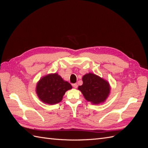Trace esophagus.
<instances>
[{"label":"esophagus","instance_id":"1","mask_svg":"<svg viewBox=\"0 0 148 148\" xmlns=\"http://www.w3.org/2000/svg\"><path fill=\"white\" fill-rule=\"evenodd\" d=\"M72 86H73V88H77L78 84H77V83H75V84H72Z\"/></svg>","mask_w":148,"mask_h":148}]
</instances>
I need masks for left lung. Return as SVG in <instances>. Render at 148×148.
<instances>
[{"label": "left lung", "mask_w": 148, "mask_h": 148, "mask_svg": "<svg viewBox=\"0 0 148 148\" xmlns=\"http://www.w3.org/2000/svg\"><path fill=\"white\" fill-rule=\"evenodd\" d=\"M82 79L83 83L78 89L88 101L98 104L106 99L110 92L108 82L93 73L84 75Z\"/></svg>", "instance_id": "left-lung-1"}]
</instances>
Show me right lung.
Returning a JSON list of instances; mask_svg holds the SVG:
<instances>
[{
  "label": "right lung",
  "instance_id": "add662e5",
  "mask_svg": "<svg viewBox=\"0 0 148 148\" xmlns=\"http://www.w3.org/2000/svg\"><path fill=\"white\" fill-rule=\"evenodd\" d=\"M71 88V85L58 74H50L39 80L36 93L43 102L52 105L60 102L65 92Z\"/></svg>",
  "mask_w": 148,
  "mask_h": 148
}]
</instances>
